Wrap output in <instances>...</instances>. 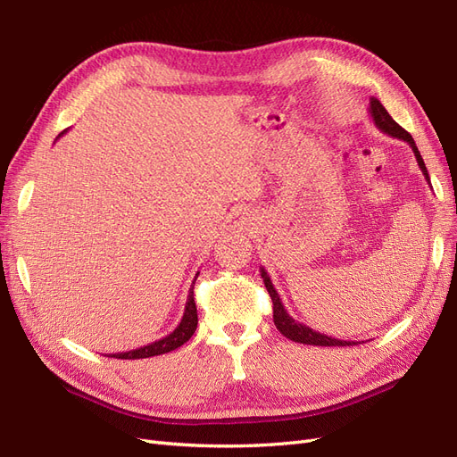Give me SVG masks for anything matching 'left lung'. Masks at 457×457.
<instances>
[{
  "instance_id": "obj_1",
  "label": "left lung",
  "mask_w": 457,
  "mask_h": 457,
  "mask_svg": "<svg viewBox=\"0 0 457 457\" xmlns=\"http://www.w3.org/2000/svg\"><path fill=\"white\" fill-rule=\"evenodd\" d=\"M370 116L373 120V123H376V128L383 133H386L389 137H395V139H400V141H406L413 154H416V160H418V165L420 170L423 171L427 183L431 185V179H428V173H427V168H425V162L420 154V150L416 146V143H413L411 135L404 129L400 128L398 123L391 118V114L386 112L385 106L376 99V96H371L370 99ZM261 278L262 282H265V287L267 292L272 299V318H274V326L278 328V331L282 336H286L287 339H292L295 343H303V345H318V347H349V345H358V341H343V339H336V337H329L326 334H320V331H316L305 324H301L297 320H294L292 316L287 314V311L284 309L282 305V299L278 295V292H276L274 286H272V280L270 276L267 274V270L261 267Z\"/></svg>"
}]
</instances>
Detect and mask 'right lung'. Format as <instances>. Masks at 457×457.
Returning <instances> with one entry per match:
<instances>
[{"mask_svg":"<svg viewBox=\"0 0 457 457\" xmlns=\"http://www.w3.org/2000/svg\"><path fill=\"white\" fill-rule=\"evenodd\" d=\"M196 278H198V274L195 276V282H196ZM195 282H192V284H195ZM196 326H198V312H196V303H195V286H192L190 292H188V299H187L181 322H179V326L171 331V334H168L158 341H152V343L145 345V347L126 351V353H114V354H108V356L121 358V361H137V358H150V356L171 353V351L181 347V345H185L192 336H195Z\"/></svg>","mask_w":457,"mask_h":457,"instance_id":"right-lung-1","label":"right lung"}]
</instances>
